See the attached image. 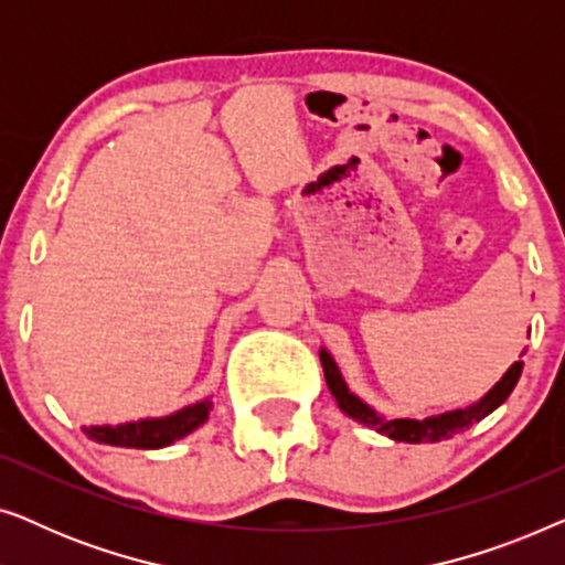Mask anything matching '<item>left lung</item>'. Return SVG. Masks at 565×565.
I'll return each mask as SVG.
<instances>
[{
  "label": "left lung",
  "mask_w": 565,
  "mask_h": 565,
  "mask_svg": "<svg viewBox=\"0 0 565 565\" xmlns=\"http://www.w3.org/2000/svg\"><path fill=\"white\" fill-rule=\"evenodd\" d=\"M319 358H321L323 377H327L331 396L337 398L339 408H342L350 419L365 424V427L381 431V435L396 439V443H408V445L450 439L452 435H458V431L468 429L470 424L486 419L493 408H499L501 404H504V401L509 398V393L514 391V385L522 375V360H520V362H514V365L509 367L504 375H501V381L493 385V388L486 393L481 401H476V404H470L466 408H455V412L427 416V419H385V416L377 414L373 406H367L360 396H354V393L350 391V385L344 383L342 373H339L334 358H331L327 350H321Z\"/></svg>",
  "instance_id": "8db88e82"
}]
</instances>
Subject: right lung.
<instances>
[{"label":"right lung","mask_w":565,"mask_h":565,"mask_svg":"<svg viewBox=\"0 0 565 565\" xmlns=\"http://www.w3.org/2000/svg\"><path fill=\"white\" fill-rule=\"evenodd\" d=\"M213 401L203 398L169 416H153V419H138L126 424H103V427H82L84 435L95 443L113 447H136V450H159L188 437L200 424L207 422Z\"/></svg>","instance_id":"right-lung-1"}]
</instances>
